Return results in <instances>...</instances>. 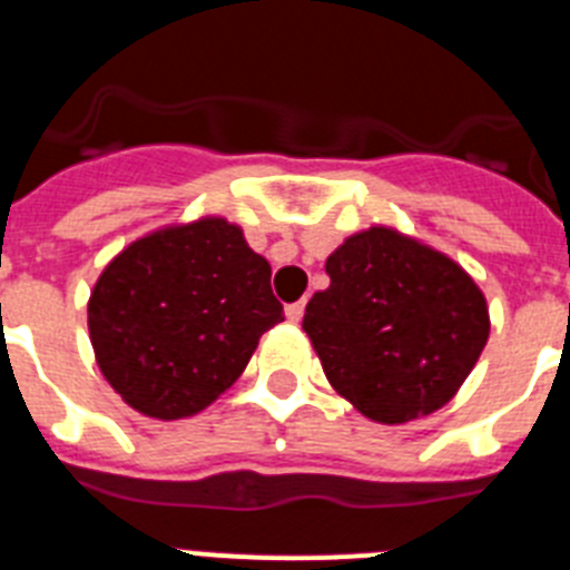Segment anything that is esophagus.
I'll return each instance as SVG.
<instances>
[{"instance_id": "obj_1", "label": "esophagus", "mask_w": 570, "mask_h": 570, "mask_svg": "<svg viewBox=\"0 0 570 570\" xmlns=\"http://www.w3.org/2000/svg\"><path fill=\"white\" fill-rule=\"evenodd\" d=\"M302 314H305V302H291L288 308H285V316H288V322H299Z\"/></svg>"}]
</instances>
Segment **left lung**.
Wrapping results in <instances>:
<instances>
[{
	"label": "left lung",
	"mask_w": 570,
	"mask_h": 570,
	"mask_svg": "<svg viewBox=\"0 0 570 570\" xmlns=\"http://www.w3.org/2000/svg\"><path fill=\"white\" fill-rule=\"evenodd\" d=\"M302 328L340 396L402 425L454 400L491 334L480 285L451 256L387 225L347 236L325 262Z\"/></svg>",
	"instance_id": "8db88e82"
}]
</instances>
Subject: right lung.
I'll list each match as a JSON object with an SVG mask.
<instances>
[{"label":"right lung","instance_id":"1","mask_svg":"<svg viewBox=\"0 0 570 570\" xmlns=\"http://www.w3.org/2000/svg\"><path fill=\"white\" fill-rule=\"evenodd\" d=\"M282 320L268 259L223 216L139 236L105 265L88 299L90 345L108 385L165 422L219 400Z\"/></svg>","mask_w":570,"mask_h":570}]
</instances>
